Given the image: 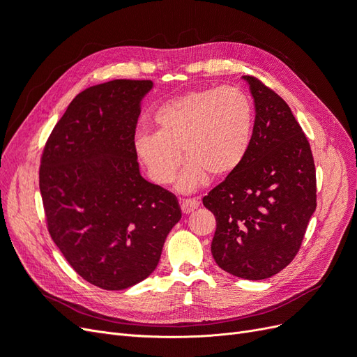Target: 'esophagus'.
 <instances>
[{
	"label": "esophagus",
	"mask_w": 357,
	"mask_h": 357,
	"mask_svg": "<svg viewBox=\"0 0 357 357\" xmlns=\"http://www.w3.org/2000/svg\"><path fill=\"white\" fill-rule=\"evenodd\" d=\"M180 207L183 213H192L193 210H197L199 207V202L195 198H188V199H180Z\"/></svg>",
	"instance_id": "obj_1"
}]
</instances>
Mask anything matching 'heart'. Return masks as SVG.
<instances>
[{"label":"heart","mask_w":357,"mask_h":357,"mask_svg":"<svg viewBox=\"0 0 357 357\" xmlns=\"http://www.w3.org/2000/svg\"><path fill=\"white\" fill-rule=\"evenodd\" d=\"M156 132L135 137V155L150 180L168 185L189 160L178 189L190 192L231 176L252 144L255 109L250 98L235 88L190 91L165 101L155 113Z\"/></svg>","instance_id":"b5f03b06"}]
</instances>
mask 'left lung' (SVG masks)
Segmentation results:
<instances>
[{"label":"left lung","mask_w":357,"mask_h":357,"mask_svg":"<svg viewBox=\"0 0 357 357\" xmlns=\"http://www.w3.org/2000/svg\"><path fill=\"white\" fill-rule=\"evenodd\" d=\"M252 144L243 164L202 198L215 218L211 253L223 271L265 280L299 252L317 207L311 147L290 107L253 75Z\"/></svg>","instance_id":"1"}]
</instances>
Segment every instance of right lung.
<instances>
[{
	"label": "right lung",
	"instance_id": "right-lung-1",
	"mask_svg": "<svg viewBox=\"0 0 357 357\" xmlns=\"http://www.w3.org/2000/svg\"><path fill=\"white\" fill-rule=\"evenodd\" d=\"M150 80L91 86L68 105L40 164L47 229L86 282L123 290L159 264L180 219L177 198L139 174L135 128Z\"/></svg>",
	"mask_w": 357,
	"mask_h": 357
}]
</instances>
